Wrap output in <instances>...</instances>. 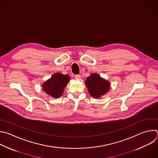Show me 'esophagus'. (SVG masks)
<instances>
[{"instance_id":"34e87169","label":"esophagus","mask_w":158,"mask_h":158,"mask_svg":"<svg viewBox=\"0 0 158 158\" xmlns=\"http://www.w3.org/2000/svg\"><path fill=\"white\" fill-rule=\"evenodd\" d=\"M74 77H75V79H76L79 80V79H81V76H80V75L77 74V75H76Z\"/></svg>"}]
</instances>
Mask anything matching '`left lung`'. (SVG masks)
<instances>
[{
    "label": "left lung",
    "mask_w": 158,
    "mask_h": 158,
    "mask_svg": "<svg viewBox=\"0 0 158 158\" xmlns=\"http://www.w3.org/2000/svg\"><path fill=\"white\" fill-rule=\"evenodd\" d=\"M85 84L90 95L95 98H100L110 89V82L96 73H92L87 77Z\"/></svg>",
    "instance_id": "obj_1"
}]
</instances>
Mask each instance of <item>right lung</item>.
<instances>
[{
  "instance_id": "right-lung-1",
  "label": "right lung",
  "mask_w": 158,
  "mask_h": 158,
  "mask_svg": "<svg viewBox=\"0 0 158 158\" xmlns=\"http://www.w3.org/2000/svg\"><path fill=\"white\" fill-rule=\"evenodd\" d=\"M69 80L70 77L69 75L57 73L45 81L43 84L42 87L48 95L53 98H59L63 94L64 89Z\"/></svg>"
}]
</instances>
